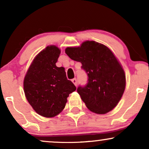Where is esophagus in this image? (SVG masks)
<instances>
[{"label": "esophagus", "instance_id": "esophagus-1", "mask_svg": "<svg viewBox=\"0 0 149 149\" xmlns=\"http://www.w3.org/2000/svg\"><path fill=\"white\" fill-rule=\"evenodd\" d=\"M72 82L73 83H74L75 86H77V80L76 78L72 79Z\"/></svg>", "mask_w": 149, "mask_h": 149}]
</instances>
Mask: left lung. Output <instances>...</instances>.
I'll return each mask as SVG.
<instances>
[{"label": "left lung", "mask_w": 149, "mask_h": 149, "mask_svg": "<svg viewBox=\"0 0 149 149\" xmlns=\"http://www.w3.org/2000/svg\"><path fill=\"white\" fill-rule=\"evenodd\" d=\"M65 52L72 60L82 64L88 80L77 92L91 111L106 114L115 108L125 88V74L121 65L107 46L93 40L78 47H67Z\"/></svg>", "instance_id": "8db88e82"}]
</instances>
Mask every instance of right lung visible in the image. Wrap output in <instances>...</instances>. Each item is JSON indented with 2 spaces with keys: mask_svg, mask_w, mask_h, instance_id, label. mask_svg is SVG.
I'll use <instances>...</instances> for the list:
<instances>
[{
  "mask_svg": "<svg viewBox=\"0 0 149 149\" xmlns=\"http://www.w3.org/2000/svg\"><path fill=\"white\" fill-rule=\"evenodd\" d=\"M60 49L47 46L32 61L24 80L26 99L38 115L54 117L64 109L69 94L76 90L64 68L56 66Z\"/></svg>",
  "mask_w": 149,
  "mask_h": 149,
  "instance_id": "1",
  "label": "right lung"
}]
</instances>
